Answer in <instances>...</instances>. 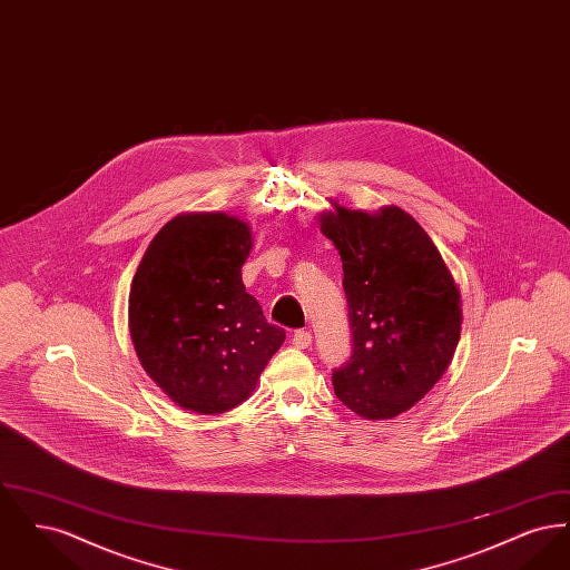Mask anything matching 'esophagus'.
I'll use <instances>...</instances> for the list:
<instances>
[{"label": "esophagus", "instance_id": "esophagus-1", "mask_svg": "<svg viewBox=\"0 0 570 570\" xmlns=\"http://www.w3.org/2000/svg\"><path fill=\"white\" fill-rule=\"evenodd\" d=\"M312 344V333L309 331H295V335H293V346L298 348V351H303V348H307Z\"/></svg>", "mask_w": 570, "mask_h": 570}]
</instances>
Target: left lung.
Returning a JSON list of instances; mask_svg holds the SVG:
<instances>
[{
	"label": "left lung",
	"mask_w": 570,
	"mask_h": 570,
	"mask_svg": "<svg viewBox=\"0 0 570 570\" xmlns=\"http://www.w3.org/2000/svg\"><path fill=\"white\" fill-rule=\"evenodd\" d=\"M331 205L321 230L342 256L353 328V354L333 372V389L358 416L393 419L446 372L460 342V288L404 209L367 214Z\"/></svg>",
	"instance_id": "8db88e82"
}]
</instances>
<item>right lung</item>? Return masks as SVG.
I'll list each match as a JSON object with an SVG mask.
<instances>
[{
  "instance_id": "add662e5",
  "label": "right lung",
  "mask_w": 570,
  "mask_h": 570,
  "mask_svg": "<svg viewBox=\"0 0 570 570\" xmlns=\"http://www.w3.org/2000/svg\"><path fill=\"white\" fill-rule=\"evenodd\" d=\"M252 228L224 212L179 214L135 273L128 326L136 356L164 393L198 414L245 402L286 333L245 293Z\"/></svg>"
}]
</instances>
